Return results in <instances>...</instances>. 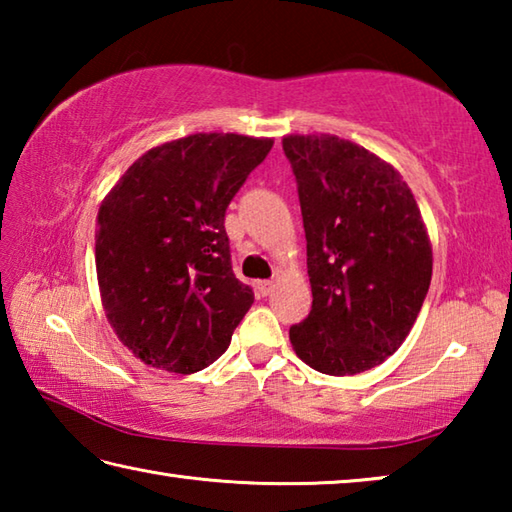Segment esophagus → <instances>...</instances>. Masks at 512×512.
Segmentation results:
<instances>
[{
  "label": "esophagus",
  "instance_id": "34e87169",
  "mask_svg": "<svg viewBox=\"0 0 512 512\" xmlns=\"http://www.w3.org/2000/svg\"><path fill=\"white\" fill-rule=\"evenodd\" d=\"M257 296H262V298H266V296H271L273 293V289H275V282H271V280H262V282H257Z\"/></svg>",
  "mask_w": 512,
  "mask_h": 512
}]
</instances>
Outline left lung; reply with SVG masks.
Wrapping results in <instances>:
<instances>
[{"label": "left lung", "mask_w": 512, "mask_h": 512, "mask_svg": "<svg viewBox=\"0 0 512 512\" xmlns=\"http://www.w3.org/2000/svg\"><path fill=\"white\" fill-rule=\"evenodd\" d=\"M298 183L311 311L289 329L323 375H359L400 348L431 282V244L400 171L336 135L282 140Z\"/></svg>", "instance_id": "obj_1"}]
</instances>
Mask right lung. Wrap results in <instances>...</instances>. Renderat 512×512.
<instances>
[{
	"label": "right lung",
	"instance_id": "add662e5",
	"mask_svg": "<svg viewBox=\"0 0 512 512\" xmlns=\"http://www.w3.org/2000/svg\"><path fill=\"white\" fill-rule=\"evenodd\" d=\"M271 137L196 133L137 158L97 216L108 323L146 366L192 375L228 350L253 305L232 273L225 210Z\"/></svg>",
	"mask_w": 512,
	"mask_h": 512
}]
</instances>
